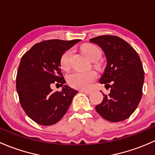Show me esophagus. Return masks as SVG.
Here are the masks:
<instances>
[{
	"label": "esophagus",
	"instance_id": "obj_1",
	"mask_svg": "<svg viewBox=\"0 0 155 155\" xmlns=\"http://www.w3.org/2000/svg\"><path fill=\"white\" fill-rule=\"evenodd\" d=\"M79 91L82 92V93L87 94H89L91 93V91H89V90H80Z\"/></svg>",
	"mask_w": 155,
	"mask_h": 155
}]
</instances>
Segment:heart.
Here are the masks:
<instances>
[{
	"mask_svg": "<svg viewBox=\"0 0 155 155\" xmlns=\"http://www.w3.org/2000/svg\"><path fill=\"white\" fill-rule=\"evenodd\" d=\"M81 50L92 62L98 61L102 55V51L101 48L91 43L82 45ZM71 54V49L67 50L62 54L60 59V65L63 70H68L70 68V60ZM96 76L97 74L94 71L85 72V73L73 72L68 76V81L72 87L79 89H87L91 87Z\"/></svg>",
	"mask_w": 155,
	"mask_h": 155,
	"instance_id": "heart-1",
	"label": "heart"
}]
</instances>
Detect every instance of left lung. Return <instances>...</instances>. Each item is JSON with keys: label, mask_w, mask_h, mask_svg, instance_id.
I'll use <instances>...</instances> for the list:
<instances>
[{"label": "left lung", "mask_w": 155, "mask_h": 155, "mask_svg": "<svg viewBox=\"0 0 155 155\" xmlns=\"http://www.w3.org/2000/svg\"><path fill=\"white\" fill-rule=\"evenodd\" d=\"M89 41L104 51L107 66L99 82L110 88V93L104 94V100L95 109L107 121H124L136 110L143 94L144 70L140 56L117 36H99Z\"/></svg>", "instance_id": "1"}]
</instances>
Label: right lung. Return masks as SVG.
<instances>
[{"instance_id": "right-lung-1", "label": "right lung", "mask_w": 155, "mask_h": 155, "mask_svg": "<svg viewBox=\"0 0 155 155\" xmlns=\"http://www.w3.org/2000/svg\"><path fill=\"white\" fill-rule=\"evenodd\" d=\"M80 41L49 40L40 42L21 57L16 76L20 104L30 118L41 125H52L65 115L78 91L65 85L60 69L62 54ZM61 84L53 92L51 84Z\"/></svg>"}]
</instances>
